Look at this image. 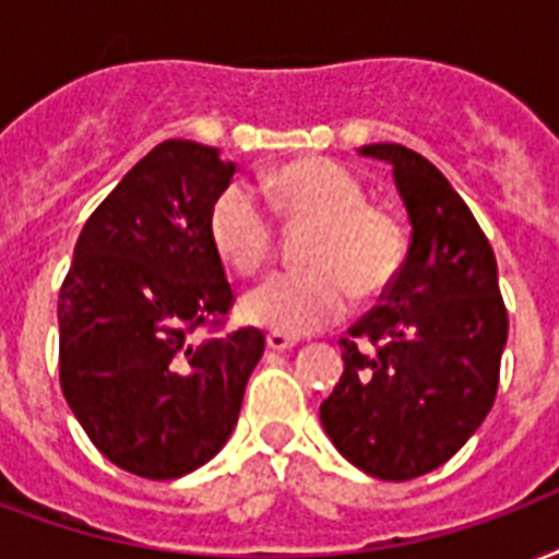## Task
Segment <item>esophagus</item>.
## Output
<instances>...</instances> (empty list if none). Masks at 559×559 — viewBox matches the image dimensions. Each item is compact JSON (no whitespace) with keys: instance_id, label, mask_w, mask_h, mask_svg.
I'll return each instance as SVG.
<instances>
[{"instance_id":"obj_1","label":"esophagus","mask_w":559,"mask_h":559,"mask_svg":"<svg viewBox=\"0 0 559 559\" xmlns=\"http://www.w3.org/2000/svg\"><path fill=\"white\" fill-rule=\"evenodd\" d=\"M266 346L272 348V352H287V348H296L298 340L296 336H287V334H266Z\"/></svg>"}]
</instances>
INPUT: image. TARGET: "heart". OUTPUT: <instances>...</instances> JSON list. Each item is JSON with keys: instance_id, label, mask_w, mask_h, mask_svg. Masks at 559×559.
Masks as SVG:
<instances>
[{"instance_id": "obj_1", "label": "heart", "mask_w": 559, "mask_h": 559, "mask_svg": "<svg viewBox=\"0 0 559 559\" xmlns=\"http://www.w3.org/2000/svg\"><path fill=\"white\" fill-rule=\"evenodd\" d=\"M263 193L293 219H317L305 246V270L272 272L242 296V317L275 334L301 336L331 325L360 296L381 293L399 272L404 234L395 216L366 204V190L348 169L325 157H305L263 178ZM213 249L237 272L258 270L272 249V223L258 193L228 185L207 213Z\"/></svg>"}]
</instances>
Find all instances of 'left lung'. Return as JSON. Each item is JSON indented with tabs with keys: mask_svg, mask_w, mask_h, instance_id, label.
I'll list each match as a JSON object with an SVG mask.
<instances>
[{
	"mask_svg": "<svg viewBox=\"0 0 559 559\" xmlns=\"http://www.w3.org/2000/svg\"><path fill=\"white\" fill-rule=\"evenodd\" d=\"M357 152L393 166L411 246L381 305L340 340L346 366L319 419L360 472L411 480L454 457L487 419L507 310L492 246L449 178L399 143Z\"/></svg>",
	"mask_w": 559,
	"mask_h": 559,
	"instance_id": "1",
	"label": "left lung"
}]
</instances>
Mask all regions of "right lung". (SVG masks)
I'll return each instance as SVG.
<instances>
[{"label": "right lung", "mask_w": 559, "mask_h": 559, "mask_svg": "<svg viewBox=\"0 0 559 559\" xmlns=\"http://www.w3.org/2000/svg\"><path fill=\"white\" fill-rule=\"evenodd\" d=\"M237 164L166 140L81 228L58 296L63 399L93 445L131 475L173 480L231 437L263 334L204 336L231 308L207 213Z\"/></svg>", "instance_id": "obj_1"}]
</instances>
